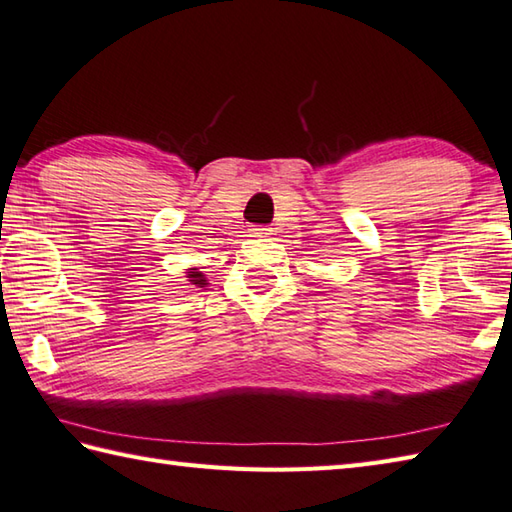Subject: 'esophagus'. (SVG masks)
Masks as SVG:
<instances>
[{
	"label": "esophagus",
	"instance_id": "1",
	"mask_svg": "<svg viewBox=\"0 0 512 512\" xmlns=\"http://www.w3.org/2000/svg\"><path fill=\"white\" fill-rule=\"evenodd\" d=\"M249 232H252L254 236H269L271 234V227H267V225H254L252 229H249Z\"/></svg>",
	"mask_w": 512,
	"mask_h": 512
}]
</instances>
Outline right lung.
<instances>
[{
    "label": "right lung",
    "instance_id": "right-lung-1",
    "mask_svg": "<svg viewBox=\"0 0 512 512\" xmlns=\"http://www.w3.org/2000/svg\"><path fill=\"white\" fill-rule=\"evenodd\" d=\"M187 278H192V285H198V287L207 285V280L203 278L201 271H187Z\"/></svg>",
    "mask_w": 512,
    "mask_h": 512
}]
</instances>
